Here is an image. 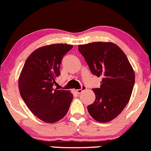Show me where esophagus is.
Wrapping results in <instances>:
<instances>
[{"label": "esophagus", "mask_w": 151, "mask_h": 151, "mask_svg": "<svg viewBox=\"0 0 151 151\" xmlns=\"http://www.w3.org/2000/svg\"><path fill=\"white\" fill-rule=\"evenodd\" d=\"M85 89H86V86H82V88H80V89H76V91L78 93V94H81V93L82 91H83V90H85Z\"/></svg>", "instance_id": "esophagus-1"}]
</instances>
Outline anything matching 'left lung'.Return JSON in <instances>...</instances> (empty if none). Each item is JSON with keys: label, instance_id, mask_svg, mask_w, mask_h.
I'll return each instance as SVG.
<instances>
[{"label": "left lung", "instance_id": "obj_1", "mask_svg": "<svg viewBox=\"0 0 151 151\" xmlns=\"http://www.w3.org/2000/svg\"><path fill=\"white\" fill-rule=\"evenodd\" d=\"M93 75L102 77L99 88H93L95 101L88 105V113L97 122L106 123L117 117L129 101L135 75L128 58L116 44L93 42L79 45Z\"/></svg>", "mask_w": 151, "mask_h": 151}]
</instances>
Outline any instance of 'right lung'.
Masks as SVG:
<instances>
[{"instance_id":"right-lung-1","label":"right lung","mask_w":151,"mask_h":151,"mask_svg":"<svg viewBox=\"0 0 151 151\" xmlns=\"http://www.w3.org/2000/svg\"><path fill=\"white\" fill-rule=\"evenodd\" d=\"M72 45L55 43L38 48L27 57L19 78L20 95L30 111L46 123H55L67 114L73 95L54 89L60 64Z\"/></svg>"}]
</instances>
